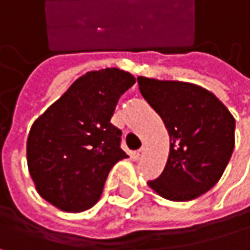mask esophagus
I'll return each mask as SVG.
<instances>
[{"instance_id":"obj_1","label":"esophagus","mask_w":250,"mask_h":250,"mask_svg":"<svg viewBox=\"0 0 250 250\" xmlns=\"http://www.w3.org/2000/svg\"><path fill=\"white\" fill-rule=\"evenodd\" d=\"M144 154H146V147H141L140 150L134 151V154H132V156H134V159H135V161H140Z\"/></svg>"}]
</instances>
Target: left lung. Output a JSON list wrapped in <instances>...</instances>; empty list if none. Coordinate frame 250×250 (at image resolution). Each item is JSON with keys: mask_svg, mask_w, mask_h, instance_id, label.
Returning a JSON list of instances; mask_svg holds the SVG:
<instances>
[{"mask_svg": "<svg viewBox=\"0 0 250 250\" xmlns=\"http://www.w3.org/2000/svg\"><path fill=\"white\" fill-rule=\"evenodd\" d=\"M143 97L156 110L169 134V156L164 172L148 187L174 200H193L223 177L234 148L236 121L210 91L181 81L138 76Z\"/></svg>", "mask_w": 250, "mask_h": 250, "instance_id": "8db88e82", "label": "left lung"}]
</instances>
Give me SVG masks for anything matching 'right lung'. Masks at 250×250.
I'll use <instances>...</instances> for the list:
<instances>
[{"label": "right lung", "instance_id": "1", "mask_svg": "<svg viewBox=\"0 0 250 250\" xmlns=\"http://www.w3.org/2000/svg\"><path fill=\"white\" fill-rule=\"evenodd\" d=\"M134 83L131 73L116 67L88 72L34 122L26 156L42 199L66 212L99 202L110 169L128 158L121 148L122 131L110 119Z\"/></svg>", "mask_w": 250, "mask_h": 250}]
</instances>
